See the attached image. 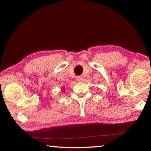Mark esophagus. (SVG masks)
Returning a JSON list of instances; mask_svg holds the SVG:
<instances>
[{"label":"esophagus","mask_w":151,"mask_h":151,"mask_svg":"<svg viewBox=\"0 0 151 151\" xmlns=\"http://www.w3.org/2000/svg\"><path fill=\"white\" fill-rule=\"evenodd\" d=\"M76 80H77V81H78V82H82V80H83V78L81 76H77V77H76Z\"/></svg>","instance_id":"34e87169"}]
</instances>
